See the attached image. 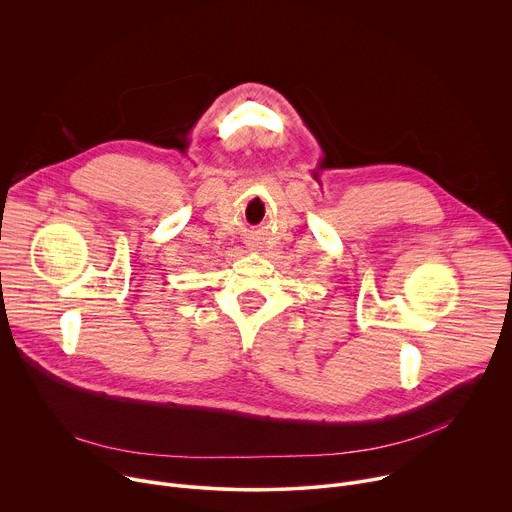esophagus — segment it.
Segmentation results:
<instances>
[{
    "label": "esophagus",
    "instance_id": "34e87169",
    "mask_svg": "<svg viewBox=\"0 0 512 512\" xmlns=\"http://www.w3.org/2000/svg\"><path fill=\"white\" fill-rule=\"evenodd\" d=\"M249 247H253V245H251V243H249Z\"/></svg>",
    "mask_w": 512,
    "mask_h": 512
}]
</instances>
